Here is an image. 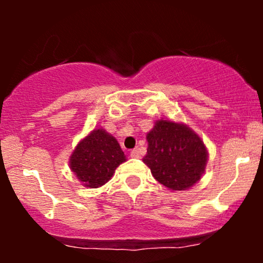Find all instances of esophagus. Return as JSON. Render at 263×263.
Returning <instances> with one entry per match:
<instances>
[{"label": "esophagus", "mask_w": 263, "mask_h": 263, "mask_svg": "<svg viewBox=\"0 0 263 263\" xmlns=\"http://www.w3.org/2000/svg\"><path fill=\"white\" fill-rule=\"evenodd\" d=\"M131 157L132 158H141V153L140 151H138V148H135L131 151Z\"/></svg>", "instance_id": "1"}]
</instances>
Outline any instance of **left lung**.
<instances>
[{
	"label": "left lung",
	"instance_id": "8db88e82",
	"mask_svg": "<svg viewBox=\"0 0 263 263\" xmlns=\"http://www.w3.org/2000/svg\"><path fill=\"white\" fill-rule=\"evenodd\" d=\"M143 162L152 176L172 190H185L200 179L208 152L200 137L185 125L159 120L147 134Z\"/></svg>",
	"mask_w": 263,
	"mask_h": 263
}]
</instances>
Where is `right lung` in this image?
<instances>
[{"mask_svg": "<svg viewBox=\"0 0 263 263\" xmlns=\"http://www.w3.org/2000/svg\"><path fill=\"white\" fill-rule=\"evenodd\" d=\"M125 161V153L116 138L99 128L78 144L70 157V168L84 185L99 188Z\"/></svg>", "mask_w": 263, "mask_h": 263, "instance_id": "1", "label": "right lung"}]
</instances>
